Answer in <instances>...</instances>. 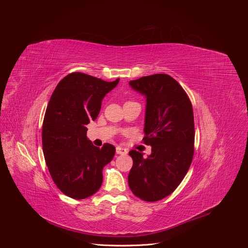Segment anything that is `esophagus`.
Wrapping results in <instances>:
<instances>
[{
    "label": "esophagus",
    "instance_id": "1",
    "mask_svg": "<svg viewBox=\"0 0 248 248\" xmlns=\"http://www.w3.org/2000/svg\"><path fill=\"white\" fill-rule=\"evenodd\" d=\"M116 152H117V154H120V155H126L127 154V150L122 148V147H119L118 146L116 148Z\"/></svg>",
    "mask_w": 248,
    "mask_h": 248
}]
</instances>
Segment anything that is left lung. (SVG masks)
Here are the masks:
<instances>
[{"instance_id":"1","label":"left lung","mask_w":248,"mask_h":248,"mask_svg":"<svg viewBox=\"0 0 248 248\" xmlns=\"http://www.w3.org/2000/svg\"><path fill=\"white\" fill-rule=\"evenodd\" d=\"M146 97L144 142L152 147L147 158L131 150L128 184L134 196L156 202L167 198L187 174L194 153L193 110L189 97L168 74L129 81Z\"/></svg>"}]
</instances>
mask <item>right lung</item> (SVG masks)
Here are the masks:
<instances>
[{
  "label": "right lung",
  "instance_id": "1",
  "mask_svg": "<svg viewBox=\"0 0 248 248\" xmlns=\"http://www.w3.org/2000/svg\"><path fill=\"white\" fill-rule=\"evenodd\" d=\"M119 82L81 72L66 76L56 87L42 125V148L49 174L67 197L82 200L102 184V170L116 148L95 147L87 138V125L98 117L101 102Z\"/></svg>",
  "mask_w": 248,
  "mask_h": 248
}]
</instances>
